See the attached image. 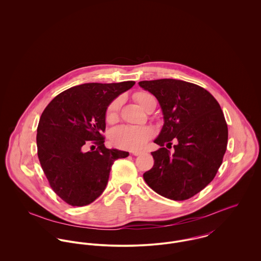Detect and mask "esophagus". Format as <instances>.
<instances>
[{
	"label": "esophagus",
	"instance_id": "34e87169",
	"mask_svg": "<svg viewBox=\"0 0 261 261\" xmlns=\"http://www.w3.org/2000/svg\"><path fill=\"white\" fill-rule=\"evenodd\" d=\"M144 151H141V150H135V151H133V154L134 155H140V154H142Z\"/></svg>",
	"mask_w": 261,
	"mask_h": 261
}]
</instances>
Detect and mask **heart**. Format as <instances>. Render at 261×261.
<instances>
[{"label":"heart","mask_w":261,"mask_h":261,"mask_svg":"<svg viewBox=\"0 0 261 261\" xmlns=\"http://www.w3.org/2000/svg\"><path fill=\"white\" fill-rule=\"evenodd\" d=\"M135 100L145 111L149 103L155 100L153 95L147 91H138L134 94ZM120 109V99L115 98L108 106L106 110V120L109 123H114L118 119ZM152 130L149 126H130L119 125L113 128L111 133V142L116 148L137 150L141 149L152 138Z\"/></svg>","instance_id":"heart-1"}]
</instances>
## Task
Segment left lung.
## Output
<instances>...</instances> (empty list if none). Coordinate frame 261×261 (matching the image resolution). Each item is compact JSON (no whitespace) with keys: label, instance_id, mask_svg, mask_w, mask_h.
Wrapping results in <instances>:
<instances>
[{"label":"left lung","instance_id":"left-lung-1","mask_svg":"<svg viewBox=\"0 0 261 261\" xmlns=\"http://www.w3.org/2000/svg\"><path fill=\"white\" fill-rule=\"evenodd\" d=\"M139 84L156 97L165 120L154 140L161 149L150 152L153 166L144 179L163 197L187 200L214 179L222 164L228 141L223 112L209 91L191 82L158 79ZM173 140L171 153L166 148Z\"/></svg>","mask_w":261,"mask_h":261}]
</instances>
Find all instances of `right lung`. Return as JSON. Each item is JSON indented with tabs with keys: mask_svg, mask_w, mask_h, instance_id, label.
<instances>
[{
	"mask_svg": "<svg viewBox=\"0 0 261 261\" xmlns=\"http://www.w3.org/2000/svg\"><path fill=\"white\" fill-rule=\"evenodd\" d=\"M135 83L77 85L55 96L42 112L38 158L51 189L68 205L92 203L105 191L113 162L128 155L107 149L102 133L108 106Z\"/></svg>",
	"mask_w": 261,
	"mask_h": 261,
	"instance_id": "1",
	"label": "right lung"
}]
</instances>
